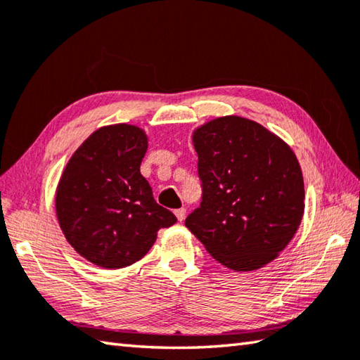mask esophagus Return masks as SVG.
<instances>
[{"mask_svg":"<svg viewBox=\"0 0 360 360\" xmlns=\"http://www.w3.org/2000/svg\"><path fill=\"white\" fill-rule=\"evenodd\" d=\"M174 215L178 217L179 221H182V220H184V218H186V209H184V207L176 209V210H174Z\"/></svg>","mask_w":360,"mask_h":360,"instance_id":"obj_1","label":"esophagus"}]
</instances>
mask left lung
<instances>
[{
  "label": "left lung",
  "instance_id": "obj_1",
  "mask_svg": "<svg viewBox=\"0 0 360 360\" xmlns=\"http://www.w3.org/2000/svg\"><path fill=\"white\" fill-rule=\"evenodd\" d=\"M193 145L202 195L186 226L231 270L271 262L292 240L304 212V181L290 146L236 115L201 126Z\"/></svg>",
  "mask_w": 360,
  "mask_h": 360
}]
</instances>
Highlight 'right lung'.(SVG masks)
<instances>
[{"label": "right lung", "mask_w": 360, "mask_h": 360, "mask_svg": "<svg viewBox=\"0 0 360 360\" xmlns=\"http://www.w3.org/2000/svg\"><path fill=\"white\" fill-rule=\"evenodd\" d=\"M146 148L137 126H104L77 148L59 181L56 212L63 236L103 269L137 262L156 242L158 231L176 223L140 174Z\"/></svg>", "instance_id": "obj_1"}]
</instances>
